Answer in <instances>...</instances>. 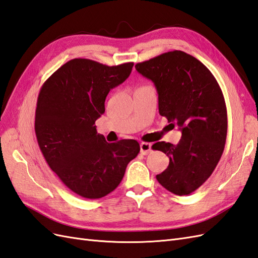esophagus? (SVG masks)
<instances>
[{"label":"esophagus","mask_w":258,"mask_h":258,"mask_svg":"<svg viewBox=\"0 0 258 258\" xmlns=\"http://www.w3.org/2000/svg\"><path fill=\"white\" fill-rule=\"evenodd\" d=\"M151 151V144L148 142H142L140 143V152L143 155L149 154V152Z\"/></svg>","instance_id":"34e87169"}]
</instances>
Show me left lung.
<instances>
[{
    "label": "left lung",
    "instance_id": "obj_1",
    "mask_svg": "<svg viewBox=\"0 0 258 258\" xmlns=\"http://www.w3.org/2000/svg\"><path fill=\"white\" fill-rule=\"evenodd\" d=\"M136 70L154 83L160 115L181 131L176 146H152L169 158L156 179L175 195H189L210 177L223 153L228 115L222 91L208 68L180 50L137 63Z\"/></svg>",
    "mask_w": 258,
    "mask_h": 258
}]
</instances>
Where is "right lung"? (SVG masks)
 I'll return each instance as SVG.
<instances>
[{
	"instance_id": "obj_1",
	"label": "right lung",
	"mask_w": 258,
	"mask_h": 258,
	"mask_svg": "<svg viewBox=\"0 0 258 258\" xmlns=\"http://www.w3.org/2000/svg\"><path fill=\"white\" fill-rule=\"evenodd\" d=\"M134 62L108 67L72 59L41 86L35 133L43 158L69 189L98 199L120 184L128 163L140 152L133 139L108 143L95 121L111 89L128 79Z\"/></svg>"
}]
</instances>
